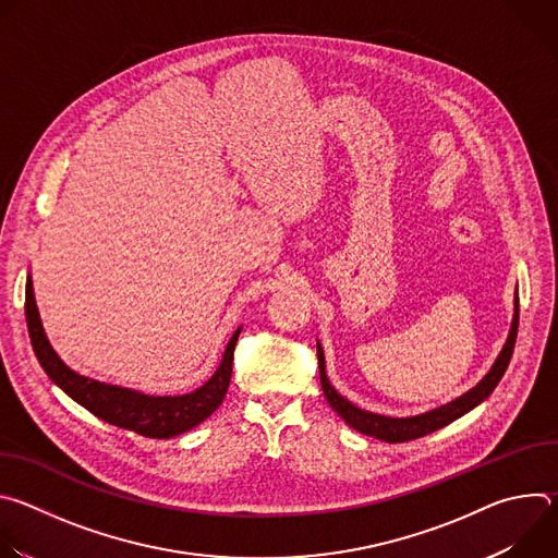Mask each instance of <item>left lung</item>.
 Here are the masks:
<instances>
[{
    "label": "left lung",
    "mask_w": 558,
    "mask_h": 558,
    "mask_svg": "<svg viewBox=\"0 0 558 558\" xmlns=\"http://www.w3.org/2000/svg\"><path fill=\"white\" fill-rule=\"evenodd\" d=\"M517 331H519V298H517V311H514V320H512V329H510L508 342H506L501 355L497 357L495 366L490 368V373L480 384H476L472 390L461 395L459 400H454V402H450V404H446L441 409H435L430 413H424V415H417V417H407V420H395V417H384V415L366 413V411L353 407L349 400H344V397L327 379L325 353H323L320 344H317V368H320V381H323V390H325V397H327L329 407L351 428H355V430H360V433H364L368 437L388 441V444H402V441H411V439L424 437L428 433H435V430L448 426L450 422L459 420L468 411H472L476 404H482L486 397L495 390V386L499 384V379L504 377V373H506V368L510 364V357H512V351H514V342H517Z\"/></svg>",
    "instance_id": "1"
}]
</instances>
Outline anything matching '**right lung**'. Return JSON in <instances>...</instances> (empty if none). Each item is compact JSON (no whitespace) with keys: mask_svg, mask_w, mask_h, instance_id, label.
I'll use <instances>...</instances> for the list:
<instances>
[{"mask_svg":"<svg viewBox=\"0 0 558 558\" xmlns=\"http://www.w3.org/2000/svg\"><path fill=\"white\" fill-rule=\"evenodd\" d=\"M26 323L39 364L63 392H68L76 404H82L99 420L151 439L177 437L205 422L222 404L231 379L233 349L238 336H241V329H235L225 349L220 366L201 388L181 397H151L136 390L101 384L70 371L57 357L44 333L31 278L26 280Z\"/></svg>","mask_w":558,"mask_h":558,"instance_id":"add662e5","label":"right lung"}]
</instances>
